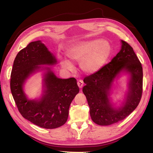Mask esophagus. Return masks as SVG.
Wrapping results in <instances>:
<instances>
[{
	"label": "esophagus",
	"mask_w": 153,
	"mask_h": 153,
	"mask_svg": "<svg viewBox=\"0 0 153 153\" xmlns=\"http://www.w3.org/2000/svg\"><path fill=\"white\" fill-rule=\"evenodd\" d=\"M77 85L79 87V88H82L83 85V82L82 80H79L78 82H77Z\"/></svg>",
	"instance_id": "1"
}]
</instances>
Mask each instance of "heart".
<instances>
[{
  "mask_svg": "<svg viewBox=\"0 0 153 153\" xmlns=\"http://www.w3.org/2000/svg\"><path fill=\"white\" fill-rule=\"evenodd\" d=\"M112 52L111 45L105 39H91L71 45L66 54L74 62H79V68L86 74L99 71L105 64ZM61 66L68 70H73L74 65L67 58L60 57Z\"/></svg>",
  "mask_w": 153,
  "mask_h": 153,
  "instance_id": "1",
  "label": "heart"
}]
</instances>
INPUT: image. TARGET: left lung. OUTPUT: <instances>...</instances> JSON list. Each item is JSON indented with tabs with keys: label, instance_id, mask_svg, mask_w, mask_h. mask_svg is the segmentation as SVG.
Returning a JSON list of instances; mask_svg holds the SVG:
<instances>
[{
	"label": "left lung",
	"instance_id": "obj_1",
	"mask_svg": "<svg viewBox=\"0 0 153 153\" xmlns=\"http://www.w3.org/2000/svg\"><path fill=\"white\" fill-rule=\"evenodd\" d=\"M121 49L108 64L97 73L86 77L83 93L90 108L93 121L108 126L128 116L137 108L141 98L143 68L133 48L121 40ZM128 75L127 91L122 100L116 103L111 97L114 82Z\"/></svg>",
	"mask_w": 153,
	"mask_h": 153
}]
</instances>
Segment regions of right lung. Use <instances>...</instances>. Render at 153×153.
Returning a JSON list of instances; mask_svg holds the SVG:
<instances>
[{
	"instance_id": "add662e5",
	"label": "right lung",
	"mask_w": 153,
	"mask_h": 153,
	"mask_svg": "<svg viewBox=\"0 0 153 153\" xmlns=\"http://www.w3.org/2000/svg\"><path fill=\"white\" fill-rule=\"evenodd\" d=\"M56 58L42 41L31 42L16 55L11 72L10 89L19 112L24 118L41 128L54 129L66 122L70 105L79 91L74 77L61 79L49 65ZM41 72V95L30 99L25 93L27 80Z\"/></svg>"
}]
</instances>
